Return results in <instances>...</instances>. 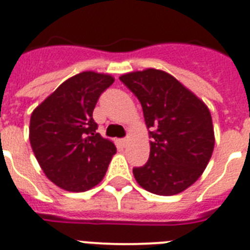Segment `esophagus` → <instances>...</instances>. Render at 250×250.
<instances>
[{
    "label": "esophagus",
    "mask_w": 250,
    "mask_h": 250,
    "mask_svg": "<svg viewBox=\"0 0 250 250\" xmlns=\"http://www.w3.org/2000/svg\"><path fill=\"white\" fill-rule=\"evenodd\" d=\"M127 141H129V139H127V137L126 138H123V139H121V145L126 146L127 145Z\"/></svg>",
    "instance_id": "1"
}]
</instances>
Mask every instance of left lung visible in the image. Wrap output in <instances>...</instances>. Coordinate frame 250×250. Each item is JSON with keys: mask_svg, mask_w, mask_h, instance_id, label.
<instances>
[{"mask_svg": "<svg viewBox=\"0 0 250 250\" xmlns=\"http://www.w3.org/2000/svg\"><path fill=\"white\" fill-rule=\"evenodd\" d=\"M120 81L141 102L149 130L148 161L133 174L149 192L170 196L199 179L214 148V130L203 101L167 72H130Z\"/></svg>", "mask_w": 250, "mask_h": 250, "instance_id": "1", "label": "left lung"}]
</instances>
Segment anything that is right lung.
I'll use <instances>...</instances> for the list:
<instances>
[{"instance_id":"obj_1","label":"right lung","mask_w":250,"mask_h":250,"mask_svg":"<svg viewBox=\"0 0 250 250\" xmlns=\"http://www.w3.org/2000/svg\"><path fill=\"white\" fill-rule=\"evenodd\" d=\"M113 81L112 76L97 72L79 73L32 112V149L46 177L58 187L83 192L104 177L116 147L97 133L93 111Z\"/></svg>"}]
</instances>
